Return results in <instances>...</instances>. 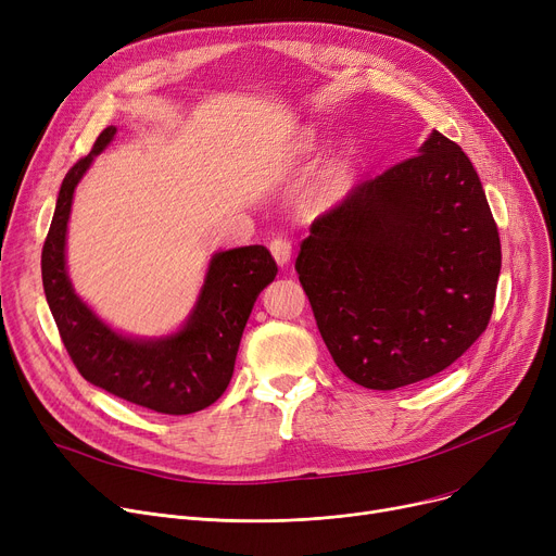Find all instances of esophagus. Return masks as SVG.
Segmentation results:
<instances>
[{"label": "esophagus", "mask_w": 556, "mask_h": 556, "mask_svg": "<svg viewBox=\"0 0 556 556\" xmlns=\"http://www.w3.org/2000/svg\"><path fill=\"white\" fill-rule=\"evenodd\" d=\"M270 252H273V256H275L279 266H286V263L290 261V254H293V245H290V241L277 237V239L270 241Z\"/></svg>", "instance_id": "34e87169"}]
</instances>
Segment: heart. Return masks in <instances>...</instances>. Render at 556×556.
Returning a JSON list of instances; mask_svg holds the SVG:
<instances>
[{
    "label": "heart",
    "instance_id": "1",
    "mask_svg": "<svg viewBox=\"0 0 556 556\" xmlns=\"http://www.w3.org/2000/svg\"><path fill=\"white\" fill-rule=\"evenodd\" d=\"M313 141H315V137H313V135L304 137V149H311V146H313Z\"/></svg>",
    "mask_w": 556,
    "mask_h": 556
}]
</instances>
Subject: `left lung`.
Instances as JSON below:
<instances>
[{
  "instance_id": "left-lung-1",
  "label": "left lung",
  "mask_w": 556,
  "mask_h": 556,
  "mask_svg": "<svg viewBox=\"0 0 556 556\" xmlns=\"http://www.w3.org/2000/svg\"><path fill=\"white\" fill-rule=\"evenodd\" d=\"M295 270L340 371L396 390L440 374L482 336L501 237L471 160L432 130L417 157L313 220Z\"/></svg>"
}]
</instances>
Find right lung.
<instances>
[{
	"label": "right lung",
	"mask_w": 556,
	"mask_h": 556,
	"mask_svg": "<svg viewBox=\"0 0 556 556\" xmlns=\"http://www.w3.org/2000/svg\"><path fill=\"white\" fill-rule=\"evenodd\" d=\"M114 135L116 128L108 126L58 191L42 248L47 304L85 381L162 415H191L227 390L248 317L261 290L277 277V263L263 245L216 252L189 317L168 336L137 338L105 325L72 286L67 223L78 182Z\"/></svg>",
	"instance_id": "obj_1"
}]
</instances>
